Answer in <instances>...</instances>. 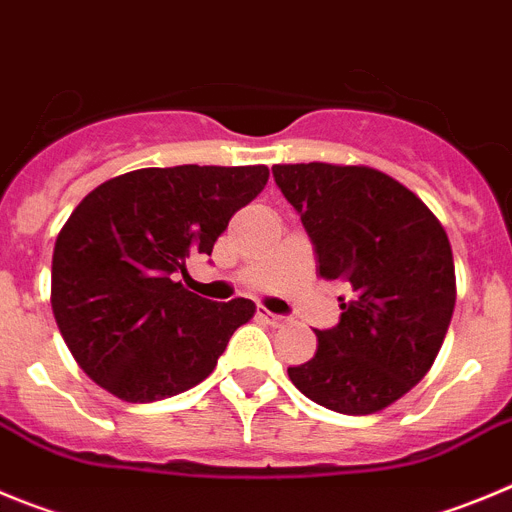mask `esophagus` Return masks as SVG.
I'll return each mask as SVG.
<instances>
[{
    "label": "esophagus",
    "mask_w": 512,
    "mask_h": 512,
    "mask_svg": "<svg viewBox=\"0 0 512 512\" xmlns=\"http://www.w3.org/2000/svg\"><path fill=\"white\" fill-rule=\"evenodd\" d=\"M257 316H260V319H265L267 321V324H273V326H280V324H283V316H278V313H270V311H267V308H257Z\"/></svg>",
    "instance_id": "34e87169"
}]
</instances>
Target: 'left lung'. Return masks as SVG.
<instances>
[{
  "label": "left lung",
  "instance_id": "left-lung-1",
  "mask_svg": "<svg viewBox=\"0 0 512 512\" xmlns=\"http://www.w3.org/2000/svg\"><path fill=\"white\" fill-rule=\"evenodd\" d=\"M273 178L321 278L352 290L339 324L316 331V354L288 377L329 411H382L423 380L444 344L457 301L449 237L416 193L367 165H273Z\"/></svg>",
  "mask_w": 512,
  "mask_h": 512
}]
</instances>
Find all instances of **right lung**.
<instances>
[{
    "label": "right lung",
    "mask_w": 512,
    "mask_h": 512,
    "mask_svg": "<svg viewBox=\"0 0 512 512\" xmlns=\"http://www.w3.org/2000/svg\"><path fill=\"white\" fill-rule=\"evenodd\" d=\"M265 165L140 168L73 209L53 250L50 303L78 367L127 403H153L214 372L255 303H214L178 283L211 255L234 211L265 188Z\"/></svg>",
    "instance_id": "obj_1"
}]
</instances>
